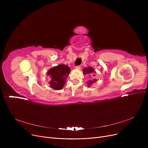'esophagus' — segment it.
<instances>
[{"label":"esophagus","instance_id":"obj_1","mask_svg":"<svg viewBox=\"0 0 148 148\" xmlns=\"http://www.w3.org/2000/svg\"><path fill=\"white\" fill-rule=\"evenodd\" d=\"M80 68H81V66H76V67H75V68H76L77 69H80Z\"/></svg>","mask_w":148,"mask_h":148}]
</instances>
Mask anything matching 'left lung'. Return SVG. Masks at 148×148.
Segmentation results:
<instances>
[{
	"label": "left lung",
	"instance_id": "obj_1",
	"mask_svg": "<svg viewBox=\"0 0 148 148\" xmlns=\"http://www.w3.org/2000/svg\"><path fill=\"white\" fill-rule=\"evenodd\" d=\"M83 72L84 75L88 74L89 77V80L88 81V87H90L92 84L97 82V79H95V74H94V73H95V71L94 68H92L91 66L84 68L83 69ZM92 74V76L91 75Z\"/></svg>",
	"mask_w": 148,
	"mask_h": 148
}]
</instances>
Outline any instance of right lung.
I'll return each mask as SVG.
<instances>
[{
  "instance_id": "obj_1",
  "label": "right lung",
  "mask_w": 148,
  "mask_h": 148,
  "mask_svg": "<svg viewBox=\"0 0 148 148\" xmlns=\"http://www.w3.org/2000/svg\"><path fill=\"white\" fill-rule=\"evenodd\" d=\"M71 69L66 65L60 64L50 68L47 73L50 78V87L54 90H60L64 88Z\"/></svg>"
}]
</instances>
